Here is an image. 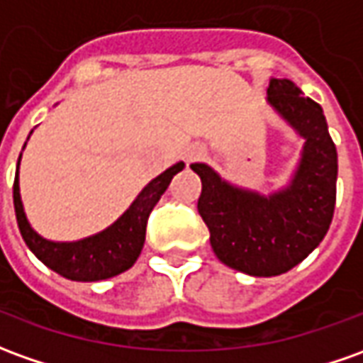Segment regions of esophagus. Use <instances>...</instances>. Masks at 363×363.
Listing matches in <instances>:
<instances>
[{
	"mask_svg": "<svg viewBox=\"0 0 363 363\" xmlns=\"http://www.w3.org/2000/svg\"><path fill=\"white\" fill-rule=\"evenodd\" d=\"M203 156H206V148L199 146V144H191V146H187L186 152H184V160H186L187 164L197 162V160H201Z\"/></svg>",
	"mask_w": 363,
	"mask_h": 363,
	"instance_id": "obj_1",
	"label": "esophagus"
}]
</instances>
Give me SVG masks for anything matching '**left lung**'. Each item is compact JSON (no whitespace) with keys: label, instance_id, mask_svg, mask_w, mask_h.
<instances>
[{"label":"left lung","instance_id":"1","mask_svg":"<svg viewBox=\"0 0 363 363\" xmlns=\"http://www.w3.org/2000/svg\"><path fill=\"white\" fill-rule=\"evenodd\" d=\"M267 101L304 140L289 186L262 196L225 182L207 164H191L201 177L197 211L213 253L251 277H277L304 261L328 233L336 206L338 154L322 106L289 79H271Z\"/></svg>","mask_w":363,"mask_h":363}]
</instances>
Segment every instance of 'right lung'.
Wrapping results in <instances>:
<instances>
[{
	"label": "right lung",
	"mask_w": 363,
	"mask_h": 363,
	"mask_svg": "<svg viewBox=\"0 0 363 363\" xmlns=\"http://www.w3.org/2000/svg\"><path fill=\"white\" fill-rule=\"evenodd\" d=\"M19 162H21V156L17 160V169H19ZM184 166H186L184 162H177L172 167H167L164 174L154 177L132 201V206L104 231L91 235L81 241H72V243L49 241L29 225L23 203H21L19 172H17L13 182V206L25 245L51 271L59 272L61 277L71 279V281L96 282L128 271L142 253L144 239H146V225H148L152 209L156 207L162 194L167 189L172 177L176 176L177 172H182Z\"/></svg>",
	"instance_id": "obj_1"
}]
</instances>
